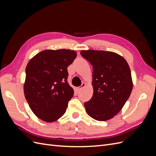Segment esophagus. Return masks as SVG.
Segmentation results:
<instances>
[{"label": "esophagus", "mask_w": 156, "mask_h": 156, "mask_svg": "<svg viewBox=\"0 0 156 156\" xmlns=\"http://www.w3.org/2000/svg\"><path fill=\"white\" fill-rule=\"evenodd\" d=\"M85 86H86V84L84 83H82V84L80 87H77V90H81L82 89V88H84L85 87Z\"/></svg>", "instance_id": "1"}]
</instances>
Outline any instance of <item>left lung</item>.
<instances>
[{"label":"left lung","instance_id":"1","mask_svg":"<svg viewBox=\"0 0 156 156\" xmlns=\"http://www.w3.org/2000/svg\"><path fill=\"white\" fill-rule=\"evenodd\" d=\"M93 68V95L84 103L87 114L98 121L111 119L120 112L133 89L131 70L123 56L114 52H80Z\"/></svg>","mask_w":156,"mask_h":156}]
</instances>
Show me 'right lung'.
<instances>
[{
  "instance_id": "1",
  "label": "right lung",
  "mask_w": 156,
  "mask_h": 156,
  "mask_svg": "<svg viewBox=\"0 0 156 156\" xmlns=\"http://www.w3.org/2000/svg\"><path fill=\"white\" fill-rule=\"evenodd\" d=\"M76 56V52L70 49H48L28 62L25 96L32 111L41 120L55 122L66 111L74 93L67 81V68Z\"/></svg>"
}]
</instances>
